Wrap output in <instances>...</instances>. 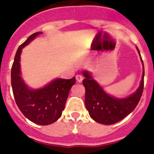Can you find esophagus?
I'll use <instances>...</instances> for the list:
<instances>
[{
	"mask_svg": "<svg viewBox=\"0 0 154 154\" xmlns=\"http://www.w3.org/2000/svg\"><path fill=\"white\" fill-rule=\"evenodd\" d=\"M75 78H76V80H77V82H82V79H83V76L81 75H77L75 76Z\"/></svg>",
	"mask_w": 154,
	"mask_h": 154,
	"instance_id": "1",
	"label": "esophagus"
}]
</instances>
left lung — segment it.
Here are the masks:
<instances>
[{
    "label": "left lung",
    "mask_w": 154,
    "mask_h": 154,
    "mask_svg": "<svg viewBox=\"0 0 154 154\" xmlns=\"http://www.w3.org/2000/svg\"><path fill=\"white\" fill-rule=\"evenodd\" d=\"M136 49L143 64V75L140 86L136 92L128 97L118 98L110 95L103 90L95 79H93L90 72L82 71V75L85 77L82 84L86 89V107L92 119L100 124L112 125L117 123L133 111L140 102L144 84V65L137 47Z\"/></svg>",
    "instance_id": "left-lung-1"
}]
</instances>
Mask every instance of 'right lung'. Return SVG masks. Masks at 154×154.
<instances>
[{
  "label": "right lung",
  "instance_id": "right-lung-1",
  "mask_svg": "<svg viewBox=\"0 0 154 154\" xmlns=\"http://www.w3.org/2000/svg\"><path fill=\"white\" fill-rule=\"evenodd\" d=\"M41 32L29 36L17 50L11 68V86L17 106L26 118L40 125H47L61 118L67 98L75 78L55 79L39 89L29 87L22 77L20 58L22 49Z\"/></svg>",
  "mask_w": 154,
  "mask_h": 154
}]
</instances>
